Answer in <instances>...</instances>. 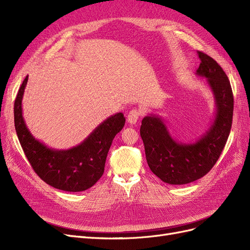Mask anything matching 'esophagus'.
I'll return each mask as SVG.
<instances>
[{
	"label": "esophagus",
	"instance_id": "34e87169",
	"mask_svg": "<svg viewBox=\"0 0 250 250\" xmlns=\"http://www.w3.org/2000/svg\"><path fill=\"white\" fill-rule=\"evenodd\" d=\"M143 115V112L141 109H137V108H133L129 111L127 116V121L128 123L130 124H135L138 122V120L140 119V117Z\"/></svg>",
	"mask_w": 250,
	"mask_h": 250
}]
</instances>
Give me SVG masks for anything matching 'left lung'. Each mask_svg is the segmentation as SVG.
I'll return each mask as SVG.
<instances>
[{
    "mask_svg": "<svg viewBox=\"0 0 250 250\" xmlns=\"http://www.w3.org/2000/svg\"><path fill=\"white\" fill-rule=\"evenodd\" d=\"M197 75L206 77L216 102V117L209 129L192 144L178 143L163 120L156 116L143 119L140 133L150 170L169 185L193 183L208 174L220 157L232 123L233 96L230 82L215 59L198 51Z\"/></svg>",
    "mask_w": 250,
    "mask_h": 250,
    "instance_id": "left-lung-1",
    "label": "left lung"
}]
</instances>
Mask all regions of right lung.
I'll use <instances>...</instances> for the list:
<instances>
[{
  "label": "right lung",
  "instance_id": "obj_1",
  "mask_svg": "<svg viewBox=\"0 0 250 250\" xmlns=\"http://www.w3.org/2000/svg\"><path fill=\"white\" fill-rule=\"evenodd\" d=\"M28 81H22L14 101V126L21 146L35 173L49 186L66 192H81L93 187L104 173L108 150L125 118L118 112L102 122L78 146L67 150L50 149L33 138L21 112V99Z\"/></svg>",
  "mask_w": 250,
  "mask_h": 250
}]
</instances>
